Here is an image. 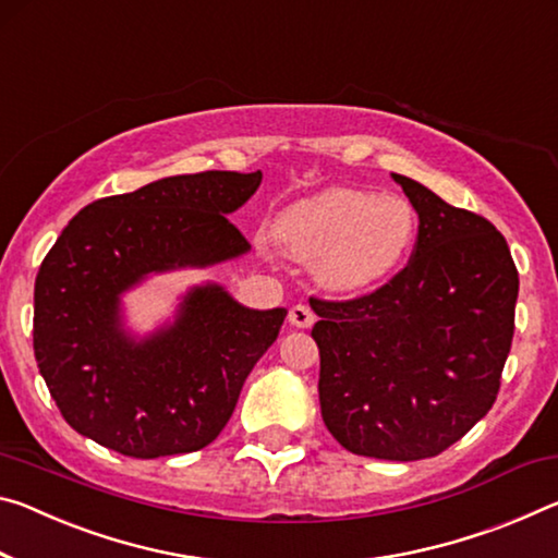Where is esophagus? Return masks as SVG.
<instances>
[{
    "instance_id": "34e87169",
    "label": "esophagus",
    "mask_w": 558,
    "mask_h": 558,
    "mask_svg": "<svg viewBox=\"0 0 558 558\" xmlns=\"http://www.w3.org/2000/svg\"><path fill=\"white\" fill-rule=\"evenodd\" d=\"M288 320H290V325H295V327H313L315 325V313L307 305L298 303V305L290 307Z\"/></svg>"
}]
</instances>
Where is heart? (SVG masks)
Wrapping results in <instances>:
<instances>
[{
  "instance_id": "b5f03b06",
  "label": "heart",
  "mask_w": 558,
  "mask_h": 558,
  "mask_svg": "<svg viewBox=\"0 0 558 558\" xmlns=\"http://www.w3.org/2000/svg\"><path fill=\"white\" fill-rule=\"evenodd\" d=\"M272 235L295 260H315V276L327 288L355 293L400 268L417 235V216L402 196L338 185L288 206Z\"/></svg>"
}]
</instances>
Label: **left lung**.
I'll use <instances>...</instances> for the list:
<instances>
[{
    "label": "left lung",
    "instance_id": "8db88e82",
    "mask_svg": "<svg viewBox=\"0 0 558 558\" xmlns=\"http://www.w3.org/2000/svg\"><path fill=\"white\" fill-rule=\"evenodd\" d=\"M417 210L410 263L352 300L311 298L320 320V410L352 454L445 452L497 402L514 338L519 272L484 216L395 173Z\"/></svg>",
    "mask_w": 558,
    "mask_h": 558
}]
</instances>
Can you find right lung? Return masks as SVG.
Segmentation results:
<instances>
[{
    "label": "right lung",
    "mask_w": 558,
    "mask_h": 558,
    "mask_svg": "<svg viewBox=\"0 0 558 558\" xmlns=\"http://www.w3.org/2000/svg\"><path fill=\"white\" fill-rule=\"evenodd\" d=\"M263 173L171 175L88 203L69 220L34 282V357L61 417L113 452L154 459L210 445L286 307L247 311L220 286L193 288L179 320L134 342L119 295L148 272L203 268L251 243L228 214Z\"/></svg>",
    "instance_id": "right-lung-1"
}]
</instances>
